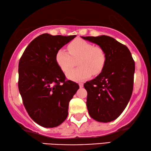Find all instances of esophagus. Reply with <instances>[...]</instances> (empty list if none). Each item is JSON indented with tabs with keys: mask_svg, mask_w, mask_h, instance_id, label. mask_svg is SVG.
Segmentation results:
<instances>
[{
	"mask_svg": "<svg viewBox=\"0 0 151 151\" xmlns=\"http://www.w3.org/2000/svg\"><path fill=\"white\" fill-rule=\"evenodd\" d=\"M78 86H79L80 88H83V83H78Z\"/></svg>",
	"mask_w": 151,
	"mask_h": 151,
	"instance_id": "1",
	"label": "esophagus"
}]
</instances>
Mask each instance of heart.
Wrapping results in <instances>:
<instances>
[{"mask_svg":"<svg viewBox=\"0 0 151 151\" xmlns=\"http://www.w3.org/2000/svg\"><path fill=\"white\" fill-rule=\"evenodd\" d=\"M67 48L69 53L63 48L57 50L55 61L61 70L67 73L74 66L75 60H78L80 67L67 74L70 79L79 81L103 71L107 56L101 46H94L84 40L76 39L68 44Z\"/></svg>","mask_w":151,"mask_h":151,"instance_id":"heart-1","label":"heart"}]
</instances>
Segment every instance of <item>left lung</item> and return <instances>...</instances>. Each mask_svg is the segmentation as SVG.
Returning a JSON list of instances; mask_svg holds the SVG:
<instances>
[{
  "instance_id": "obj_1",
  "label": "left lung",
  "mask_w": 151,
  "mask_h": 151,
  "mask_svg": "<svg viewBox=\"0 0 151 151\" xmlns=\"http://www.w3.org/2000/svg\"><path fill=\"white\" fill-rule=\"evenodd\" d=\"M82 38L99 45L107 56L103 71L84 83L89 114L99 122H111L122 113L131 99L135 61L129 48L113 37L101 35Z\"/></svg>"
}]
</instances>
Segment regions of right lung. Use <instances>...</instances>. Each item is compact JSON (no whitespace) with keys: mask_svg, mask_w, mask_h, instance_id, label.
<instances>
[{"mask_svg":"<svg viewBox=\"0 0 151 151\" xmlns=\"http://www.w3.org/2000/svg\"><path fill=\"white\" fill-rule=\"evenodd\" d=\"M75 37L42 34L29 44L19 61L18 89L23 104L42 127H57L66 119L69 102L79 88L66 79L55 61L57 50Z\"/></svg>","mask_w":151,"mask_h":151,"instance_id":"add662e5","label":"right lung"}]
</instances>
